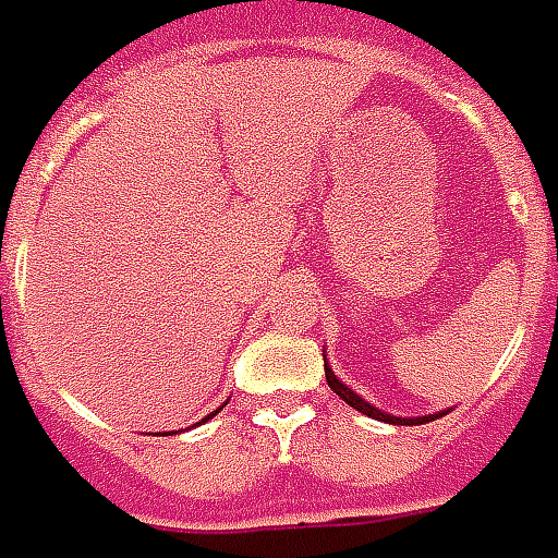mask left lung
<instances>
[{"instance_id": "1", "label": "left lung", "mask_w": 558, "mask_h": 558, "mask_svg": "<svg viewBox=\"0 0 558 558\" xmlns=\"http://www.w3.org/2000/svg\"><path fill=\"white\" fill-rule=\"evenodd\" d=\"M324 375H327V385H330V390H333L336 397H342L345 402H349L351 409H357V412L369 414L373 421H385V424H399V426H409V424H426V421H436V417H441V412L438 414H426V417H393V414L381 412V409H375V405H369L366 399L357 397L351 387H345L339 378L333 375V369L327 366V357H324Z\"/></svg>"}]
</instances>
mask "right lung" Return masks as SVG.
<instances>
[{"label":"right lung","instance_id":"add662e5","mask_svg":"<svg viewBox=\"0 0 558 558\" xmlns=\"http://www.w3.org/2000/svg\"><path fill=\"white\" fill-rule=\"evenodd\" d=\"M216 412H219V409H216ZM216 412H213V414H216ZM213 414H207V417H204V421H209V417H213ZM204 421H201V424H204Z\"/></svg>","mask_w":558,"mask_h":558}]
</instances>
